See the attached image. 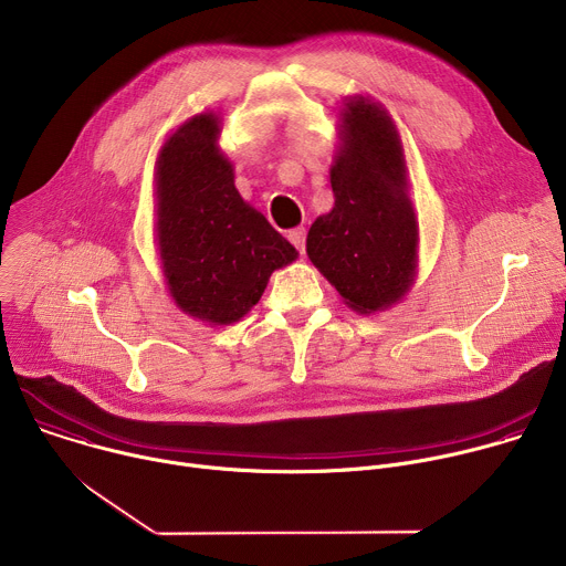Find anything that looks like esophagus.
I'll return each instance as SVG.
<instances>
[{"label":"esophagus","instance_id":"esophagus-1","mask_svg":"<svg viewBox=\"0 0 566 566\" xmlns=\"http://www.w3.org/2000/svg\"><path fill=\"white\" fill-rule=\"evenodd\" d=\"M289 241L291 244L304 255V244H306V230L304 228H293V230H289Z\"/></svg>","mask_w":566,"mask_h":566}]
</instances>
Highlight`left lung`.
I'll return each instance as SVG.
<instances>
[{"instance_id":"left-lung-1","label":"left lung","mask_w":566,"mask_h":566,"mask_svg":"<svg viewBox=\"0 0 566 566\" xmlns=\"http://www.w3.org/2000/svg\"><path fill=\"white\" fill-rule=\"evenodd\" d=\"M329 170L334 208L306 234V255L343 302L371 315L408 295L419 269V221L408 195V166L387 109L349 96L340 109Z\"/></svg>"}]
</instances>
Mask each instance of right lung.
Returning <instances> with one entry per match:
<instances>
[{"label": "right lung", "mask_w": 566, "mask_h": 566, "mask_svg": "<svg viewBox=\"0 0 566 566\" xmlns=\"http://www.w3.org/2000/svg\"><path fill=\"white\" fill-rule=\"evenodd\" d=\"M212 112L179 125L154 168L156 249L175 304L210 327L234 325L297 251L241 199Z\"/></svg>", "instance_id": "1"}]
</instances>
